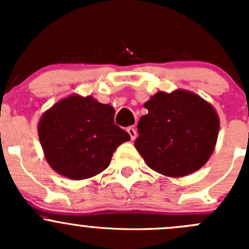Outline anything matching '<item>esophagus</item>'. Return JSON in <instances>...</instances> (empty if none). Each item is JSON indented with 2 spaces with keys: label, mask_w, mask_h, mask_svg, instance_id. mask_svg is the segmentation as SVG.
<instances>
[{
  "label": "esophagus",
  "mask_w": 249,
  "mask_h": 249,
  "mask_svg": "<svg viewBox=\"0 0 249 249\" xmlns=\"http://www.w3.org/2000/svg\"><path fill=\"white\" fill-rule=\"evenodd\" d=\"M127 134L130 135V137H131V140H135L136 139V130H135V127H132V126H130V127H127Z\"/></svg>",
  "instance_id": "obj_1"
}]
</instances>
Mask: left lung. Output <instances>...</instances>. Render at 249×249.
<instances>
[{"mask_svg":"<svg viewBox=\"0 0 249 249\" xmlns=\"http://www.w3.org/2000/svg\"><path fill=\"white\" fill-rule=\"evenodd\" d=\"M135 147L145 164L167 177L200 170L212 155L219 117L211 104L183 89L159 91L144 104Z\"/></svg>","mask_w":249,"mask_h":249,"instance_id":"left-lung-1","label":"left lung"}]
</instances>
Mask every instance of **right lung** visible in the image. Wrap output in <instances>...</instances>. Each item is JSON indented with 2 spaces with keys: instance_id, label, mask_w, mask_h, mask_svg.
Returning a JSON list of instances; mask_svg holds the SVG:
<instances>
[{
  "instance_id": "1",
  "label": "right lung",
  "mask_w": 249,
  "mask_h": 249,
  "mask_svg": "<svg viewBox=\"0 0 249 249\" xmlns=\"http://www.w3.org/2000/svg\"><path fill=\"white\" fill-rule=\"evenodd\" d=\"M115 110L92 96L73 94L43 113L38 137L48 164L73 180L87 179L108 167L114 150L130 140L114 124Z\"/></svg>"
}]
</instances>
